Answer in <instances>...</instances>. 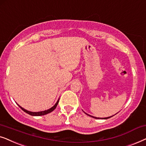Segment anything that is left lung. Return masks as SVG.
<instances>
[{
  "mask_svg": "<svg viewBox=\"0 0 146 146\" xmlns=\"http://www.w3.org/2000/svg\"><path fill=\"white\" fill-rule=\"evenodd\" d=\"M85 114H87V115H88L89 116H91V117H93V118H96V119H108V118H110V117H113V116H110V117H104V118H99V117H93V116H91V115H89V114H87V113H85Z\"/></svg>",
  "mask_w": 146,
  "mask_h": 146,
  "instance_id": "8db88e82",
  "label": "left lung"
}]
</instances>
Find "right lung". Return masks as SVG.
<instances>
[{"instance_id": "add662e5", "label": "right lung", "mask_w": 146, "mask_h": 146, "mask_svg": "<svg viewBox=\"0 0 146 146\" xmlns=\"http://www.w3.org/2000/svg\"><path fill=\"white\" fill-rule=\"evenodd\" d=\"M59 100H58L57 103H56V104H55V105H54V106L52 107L51 108L48 109V110H47L42 111H38V112H32V111H29L26 110H25V109L23 108L22 107H21L20 106H19V105H18V106H19V107H20L21 110H22L23 111H25V113H27L29 114V115H33V116H40V115H46V114L49 113L53 111L54 110H55V109L56 108H57V106L58 105V104H59Z\"/></svg>"}]
</instances>
